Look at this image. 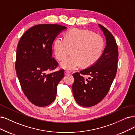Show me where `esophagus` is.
I'll list each match as a JSON object with an SVG mask.
<instances>
[{"mask_svg": "<svg viewBox=\"0 0 135 135\" xmlns=\"http://www.w3.org/2000/svg\"><path fill=\"white\" fill-rule=\"evenodd\" d=\"M69 74H70V72L68 71V70L65 71V75H68Z\"/></svg>", "mask_w": 135, "mask_h": 135, "instance_id": "34e87169", "label": "esophagus"}]
</instances>
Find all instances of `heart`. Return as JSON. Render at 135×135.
I'll return each instance as SVG.
<instances>
[{"mask_svg":"<svg viewBox=\"0 0 135 135\" xmlns=\"http://www.w3.org/2000/svg\"><path fill=\"white\" fill-rule=\"evenodd\" d=\"M104 47L102 37L94 32L74 29L65 35L64 39L57 37L54 41V52L59 60L72 55L60 62V66L69 70L76 69L82 64L84 67L93 65L101 57Z\"/></svg>","mask_w":135,"mask_h":135,"instance_id":"1","label":"heart"}]
</instances>
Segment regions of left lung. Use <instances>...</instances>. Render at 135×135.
<instances>
[{"label":"left lung","instance_id":"left-lung-1","mask_svg":"<svg viewBox=\"0 0 135 135\" xmlns=\"http://www.w3.org/2000/svg\"><path fill=\"white\" fill-rule=\"evenodd\" d=\"M99 26L106 37L103 53L93 65L73 74V95L77 103L83 107L94 106L105 98L117 72L118 51L116 40L104 26ZM83 75H89L90 78L85 80Z\"/></svg>","mask_w":135,"mask_h":135}]
</instances>
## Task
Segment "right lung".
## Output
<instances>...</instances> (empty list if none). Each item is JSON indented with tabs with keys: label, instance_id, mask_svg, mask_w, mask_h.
<instances>
[{
	"label": "right lung",
	"instance_id": "obj_1",
	"mask_svg": "<svg viewBox=\"0 0 135 135\" xmlns=\"http://www.w3.org/2000/svg\"><path fill=\"white\" fill-rule=\"evenodd\" d=\"M66 27L59 24H38L21 37L16 54L15 69L21 89L34 105L44 107L54 101L57 86L64 76V70L55 69L58 62L52 57L54 40Z\"/></svg>",
	"mask_w": 135,
	"mask_h": 135
}]
</instances>
